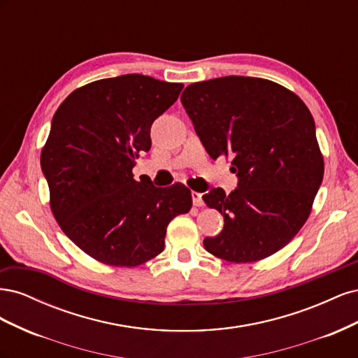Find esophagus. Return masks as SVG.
<instances>
[{
  "label": "esophagus",
  "instance_id": "1",
  "mask_svg": "<svg viewBox=\"0 0 358 358\" xmlns=\"http://www.w3.org/2000/svg\"><path fill=\"white\" fill-rule=\"evenodd\" d=\"M191 197H192L194 206H197V208H200V206H203V199H201V194H200V192L192 191V192H191Z\"/></svg>",
  "mask_w": 358,
  "mask_h": 358
}]
</instances>
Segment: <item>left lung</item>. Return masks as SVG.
Here are the masks:
<instances>
[{
  "label": "left lung",
  "mask_w": 358,
  "mask_h": 358,
  "mask_svg": "<svg viewBox=\"0 0 358 358\" xmlns=\"http://www.w3.org/2000/svg\"><path fill=\"white\" fill-rule=\"evenodd\" d=\"M180 101L208 154L230 157L237 188H212L204 203L224 229L206 251L249 263L282 249L306 222L322 182L315 122L299 96L272 80L225 76L187 86Z\"/></svg>",
  "instance_id": "left-lung-1"
}]
</instances>
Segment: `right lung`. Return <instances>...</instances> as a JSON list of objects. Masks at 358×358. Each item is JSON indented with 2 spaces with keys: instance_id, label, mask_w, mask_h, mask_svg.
<instances>
[{
  "instance_id": "obj_1",
  "label": "right lung",
  "mask_w": 358,
  "mask_h": 358,
  "mask_svg": "<svg viewBox=\"0 0 358 358\" xmlns=\"http://www.w3.org/2000/svg\"><path fill=\"white\" fill-rule=\"evenodd\" d=\"M182 83L143 74L95 80L73 91L53 115L41 150L50 208L83 252L110 266H138L164 249L169 222L187 213L191 191L133 178L150 149V127L178 100Z\"/></svg>"
}]
</instances>
